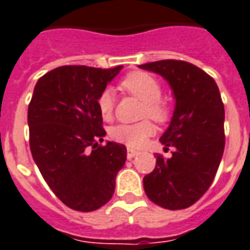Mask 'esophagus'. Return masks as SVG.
Wrapping results in <instances>:
<instances>
[{
	"mask_svg": "<svg viewBox=\"0 0 250 250\" xmlns=\"http://www.w3.org/2000/svg\"><path fill=\"white\" fill-rule=\"evenodd\" d=\"M139 155V152L134 149H130V148H128V152H126V157H128L129 160H132L134 156H137Z\"/></svg>",
	"mask_w": 250,
	"mask_h": 250,
	"instance_id": "obj_1",
	"label": "esophagus"
}]
</instances>
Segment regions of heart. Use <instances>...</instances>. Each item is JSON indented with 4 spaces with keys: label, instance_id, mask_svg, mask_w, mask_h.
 <instances>
[{
    "label": "heart",
    "instance_id": "obj_1",
    "mask_svg": "<svg viewBox=\"0 0 250 250\" xmlns=\"http://www.w3.org/2000/svg\"><path fill=\"white\" fill-rule=\"evenodd\" d=\"M121 88L144 102L143 117H149L157 122L168 118V106L160 101L162 86L155 78L143 71H136L124 78ZM98 110L105 120L110 118L114 110V95L111 90L106 88L97 100ZM153 133V126L149 121H143L133 125L120 124L110 129V137L117 143L128 145L129 148H140Z\"/></svg>",
    "mask_w": 250,
    "mask_h": 250
}]
</instances>
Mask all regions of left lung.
Wrapping results in <instances>:
<instances>
[{
  "label": "left lung",
  "instance_id": "obj_1",
  "mask_svg": "<svg viewBox=\"0 0 250 250\" xmlns=\"http://www.w3.org/2000/svg\"><path fill=\"white\" fill-rule=\"evenodd\" d=\"M164 78L175 109L160 137L173 146L169 159L156 155V167L143 179L146 196L168 210L194 205L211 186L225 149V109L218 86L199 67L182 60L139 65Z\"/></svg>",
  "mask_w": 250,
  "mask_h": 250
}]
</instances>
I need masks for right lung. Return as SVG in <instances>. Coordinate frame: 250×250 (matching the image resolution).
<instances>
[{"label":"right lung","instance_id":"add662e5","mask_svg":"<svg viewBox=\"0 0 250 250\" xmlns=\"http://www.w3.org/2000/svg\"><path fill=\"white\" fill-rule=\"evenodd\" d=\"M122 65H62L37 81L28 106L32 157L55 195L72 210L110 201L126 160L125 145L106 141L97 100Z\"/></svg>","mask_w":250,"mask_h":250}]
</instances>
